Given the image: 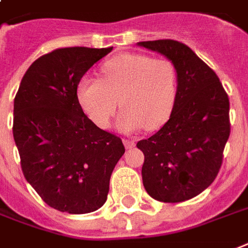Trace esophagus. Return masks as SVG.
<instances>
[{"label": "esophagus", "mask_w": 248, "mask_h": 248, "mask_svg": "<svg viewBox=\"0 0 248 248\" xmlns=\"http://www.w3.org/2000/svg\"><path fill=\"white\" fill-rule=\"evenodd\" d=\"M124 147H126V148L130 149V148H134V147H135V141L128 140V139H124Z\"/></svg>", "instance_id": "esophagus-1"}]
</instances>
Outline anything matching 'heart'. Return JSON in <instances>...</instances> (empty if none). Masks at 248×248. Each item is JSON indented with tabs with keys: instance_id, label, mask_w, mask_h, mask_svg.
<instances>
[{
	"instance_id": "heart-1",
	"label": "heart",
	"mask_w": 248,
	"mask_h": 248,
	"mask_svg": "<svg viewBox=\"0 0 248 248\" xmlns=\"http://www.w3.org/2000/svg\"><path fill=\"white\" fill-rule=\"evenodd\" d=\"M101 74V80L84 77L77 87L80 107L99 127H109L118 101L124 109L117 122L121 131L155 130L169 118L177 96V69L171 61L124 53L104 62Z\"/></svg>"
}]
</instances>
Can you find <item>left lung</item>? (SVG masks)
Returning a JSON list of instances; mask_svg holds the SVG:
<instances>
[{"label": "left lung", "mask_w": 248, "mask_h": 248, "mask_svg": "<svg viewBox=\"0 0 248 248\" xmlns=\"http://www.w3.org/2000/svg\"><path fill=\"white\" fill-rule=\"evenodd\" d=\"M177 69V96L169 120L138 141L144 154L145 191L164 203L199 195L218 174L230 135L229 97L220 79L187 45L175 40L140 41Z\"/></svg>", "instance_id": "obj_1"}]
</instances>
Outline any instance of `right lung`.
<instances>
[{
    "mask_svg": "<svg viewBox=\"0 0 248 248\" xmlns=\"http://www.w3.org/2000/svg\"><path fill=\"white\" fill-rule=\"evenodd\" d=\"M110 48L56 49L24 74L14 99L13 135L24 178L49 207L73 215L107 202L121 138L97 127L77 97L82 77Z\"/></svg>",
    "mask_w": 248,
    "mask_h": 248,
    "instance_id": "add662e5",
    "label": "right lung"
}]
</instances>
